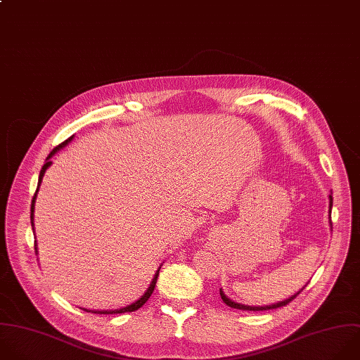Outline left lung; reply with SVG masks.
<instances>
[{"mask_svg":"<svg viewBox=\"0 0 360 360\" xmlns=\"http://www.w3.org/2000/svg\"><path fill=\"white\" fill-rule=\"evenodd\" d=\"M333 199H332V195H329V223L332 224V221H330V209H332V202ZM307 285H304L298 292H295L294 295H291L290 298H287V300H284V301H280V302H276V304H271V305H263V307H250V305H243V304H238V302H234V301H231L230 298H227L226 295H224V292L221 291V288H220V297H221V300H223V302L226 304V305H229L230 308H236V309H243V311H269V309H276V308H280V307H285L287 304H290L304 288H305Z\"/></svg>","mask_w":360,"mask_h":360,"instance_id":"1","label":"left lung"}]
</instances>
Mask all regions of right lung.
Wrapping results in <instances>:
<instances>
[{"label":"right lung","mask_w":360,"mask_h":360,"mask_svg":"<svg viewBox=\"0 0 360 360\" xmlns=\"http://www.w3.org/2000/svg\"><path fill=\"white\" fill-rule=\"evenodd\" d=\"M73 140V136L72 137H69L66 141H63L62 144H59L58 147H55L52 151H51V154L48 155V158H46V161H45V164H44V167H42V169H41V174H39V179H38V188H37V192H35V195H34V198H32V205H31V224H32V229H34V212H35V200H37V193H38V191H39V186H41V182H42V178H44V175H45V171L52 165V161H51V158L59 151V150H62L65 146H68L70 141ZM35 252L38 253V249H37V240H35ZM160 269H161V266H160ZM160 269L157 270V273H155V276H154V278H153V281H151V284H150V287H148V290L144 292V295H141V298H139L136 302H133V304H130V305H127V307H124V308H120V309H107V311H91V309H86V308H83L84 311H87V312H93V314H124V312H133V311H137L139 308H141L147 301H148V298L151 297V294H153V291H154V288H155V284H157V278H158V274H160Z\"/></svg>","instance_id":"add662e5"}]
</instances>
